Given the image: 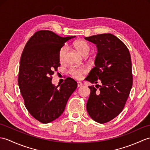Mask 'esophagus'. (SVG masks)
<instances>
[{
	"label": "esophagus",
	"instance_id": "obj_1",
	"mask_svg": "<svg viewBox=\"0 0 150 150\" xmlns=\"http://www.w3.org/2000/svg\"><path fill=\"white\" fill-rule=\"evenodd\" d=\"M82 83L81 82H77V87L78 88H81V87L82 86Z\"/></svg>",
	"mask_w": 150,
	"mask_h": 150
}]
</instances>
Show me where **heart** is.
Segmentation results:
<instances>
[{"instance_id":"b5f03b06","label":"heart","mask_w":150,"mask_h":150,"mask_svg":"<svg viewBox=\"0 0 150 150\" xmlns=\"http://www.w3.org/2000/svg\"><path fill=\"white\" fill-rule=\"evenodd\" d=\"M74 46L75 49L77 50L80 54L81 55H83V56H86V55H88L90 50H91V47H90V45L88 42H86L85 41L83 40H79L76 41L74 43ZM67 48L66 47H62L59 52V60L61 61H62L64 60L66 54H67ZM86 69L85 68H71L69 69V73H70L71 75L74 76L75 78H80L81 76L84 74L86 72Z\"/></svg>"}]
</instances>
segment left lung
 Segmentation results:
<instances>
[{
	"instance_id": "8db88e82",
	"label": "left lung",
	"mask_w": 150,
	"mask_h": 150,
	"mask_svg": "<svg viewBox=\"0 0 150 150\" xmlns=\"http://www.w3.org/2000/svg\"><path fill=\"white\" fill-rule=\"evenodd\" d=\"M84 38L98 49L95 67L86 80L101 83L89 86L91 93L87 111L94 121L105 123L120 114L129 96L133 82L130 54L123 41L112 34Z\"/></svg>"
}]
</instances>
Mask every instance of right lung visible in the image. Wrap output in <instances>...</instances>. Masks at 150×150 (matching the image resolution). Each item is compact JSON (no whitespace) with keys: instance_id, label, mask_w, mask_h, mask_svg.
I'll use <instances>...</instances> for the list:
<instances>
[{"instance_id":"obj_1","label":"right lung","mask_w":150,"mask_h":150,"mask_svg":"<svg viewBox=\"0 0 150 150\" xmlns=\"http://www.w3.org/2000/svg\"><path fill=\"white\" fill-rule=\"evenodd\" d=\"M75 37L62 38L50 30H40L24 47L18 83L26 109L41 123H48L60 116L77 87L71 78L66 79L59 89L52 83V75L60 66L59 50Z\"/></svg>"}]
</instances>
